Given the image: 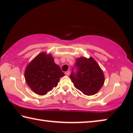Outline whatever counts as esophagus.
I'll use <instances>...</instances> for the list:
<instances>
[{"instance_id":"obj_1","label":"esophagus","mask_w":133,"mask_h":133,"mask_svg":"<svg viewBox=\"0 0 133 133\" xmlns=\"http://www.w3.org/2000/svg\"><path fill=\"white\" fill-rule=\"evenodd\" d=\"M65 75L66 76H69L70 74V71H67L65 72Z\"/></svg>"}]
</instances>
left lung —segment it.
<instances>
[{
  "instance_id": "left-lung-1",
  "label": "left lung",
  "mask_w": 133,
  "mask_h": 133,
  "mask_svg": "<svg viewBox=\"0 0 133 133\" xmlns=\"http://www.w3.org/2000/svg\"><path fill=\"white\" fill-rule=\"evenodd\" d=\"M75 66L77 72H72L70 76L74 87L87 96L99 92L104 84L105 76L97 62L91 57H81L76 59Z\"/></svg>"
}]
</instances>
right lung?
<instances>
[{
  "label": "right lung",
  "instance_id": "obj_1",
  "mask_svg": "<svg viewBox=\"0 0 133 133\" xmlns=\"http://www.w3.org/2000/svg\"><path fill=\"white\" fill-rule=\"evenodd\" d=\"M24 75L27 85L32 91L43 96L57 87L64 73L54 62L51 54L42 52L28 63Z\"/></svg>",
  "mask_w": 133,
  "mask_h": 133
}]
</instances>
